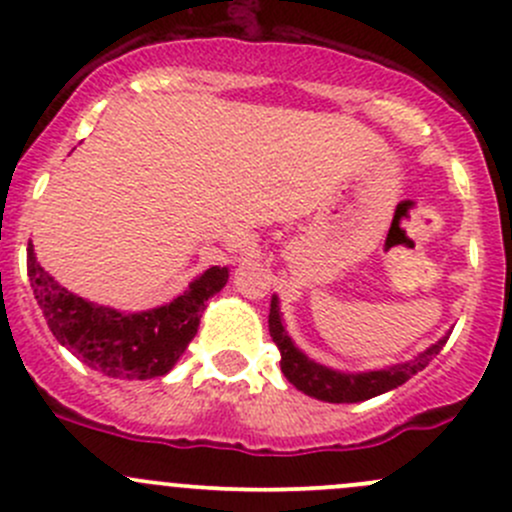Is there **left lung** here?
Instances as JSON below:
<instances>
[{
  "label": "left lung",
  "instance_id": "8db88e82",
  "mask_svg": "<svg viewBox=\"0 0 512 512\" xmlns=\"http://www.w3.org/2000/svg\"><path fill=\"white\" fill-rule=\"evenodd\" d=\"M267 322H270L272 342L280 349L282 374L287 376L289 384L297 386L302 394L312 396L317 401H327V404H359V401L374 399V396H381L386 391L396 389V386L406 384L411 376L426 369L428 361L441 352L443 344L451 337V332H446L436 344L426 347L409 361H399V364H389L369 371H339L327 364H319V361H314L312 356H307L294 344V339L289 337L285 327V319H282L280 297L277 294H272L270 319Z\"/></svg>",
  "mask_w": 512,
  "mask_h": 512
}]
</instances>
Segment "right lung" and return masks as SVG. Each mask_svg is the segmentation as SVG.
<instances>
[{"label":"right lung","mask_w":512,"mask_h":512,"mask_svg":"<svg viewBox=\"0 0 512 512\" xmlns=\"http://www.w3.org/2000/svg\"><path fill=\"white\" fill-rule=\"evenodd\" d=\"M27 272L36 304L61 347L113 379H158L175 366L198 334L208 299L227 285L230 270L210 267L160 307L121 312L61 287L27 247Z\"/></svg>","instance_id":"obj_1"}]
</instances>
